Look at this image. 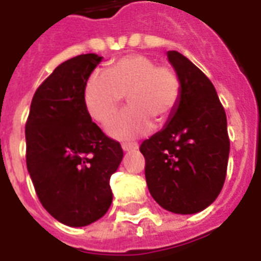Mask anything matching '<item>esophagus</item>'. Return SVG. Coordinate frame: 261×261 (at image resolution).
Wrapping results in <instances>:
<instances>
[{"label": "esophagus", "mask_w": 261, "mask_h": 261, "mask_svg": "<svg viewBox=\"0 0 261 261\" xmlns=\"http://www.w3.org/2000/svg\"><path fill=\"white\" fill-rule=\"evenodd\" d=\"M121 148L124 151H133V149H137L138 148V144L137 142H123L121 144Z\"/></svg>", "instance_id": "34e87169"}]
</instances>
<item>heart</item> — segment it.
I'll list each match as a JSON object with an SVG mask.
<instances>
[{"instance_id":"obj_1","label":"heart","mask_w":261,"mask_h":261,"mask_svg":"<svg viewBox=\"0 0 261 261\" xmlns=\"http://www.w3.org/2000/svg\"><path fill=\"white\" fill-rule=\"evenodd\" d=\"M127 97L128 108L109 121L106 131L117 140H133L168 123L181 100V80L175 69L144 54H128L112 61L105 72H93L84 89L88 113L97 123L113 117Z\"/></svg>"}]
</instances>
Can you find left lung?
I'll list each match as a JSON object with an SVG mask.
<instances>
[{"mask_svg": "<svg viewBox=\"0 0 261 261\" xmlns=\"http://www.w3.org/2000/svg\"><path fill=\"white\" fill-rule=\"evenodd\" d=\"M181 80V100L164 130L142 142L148 190L170 213L194 214L222 190L229 137L213 82L177 51L168 53Z\"/></svg>", "mask_w": 261, "mask_h": 261, "instance_id": "8db88e82", "label": "left lung"}]
</instances>
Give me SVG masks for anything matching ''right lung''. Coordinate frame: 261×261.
Masks as SVG:
<instances>
[{
  "mask_svg": "<svg viewBox=\"0 0 261 261\" xmlns=\"http://www.w3.org/2000/svg\"><path fill=\"white\" fill-rule=\"evenodd\" d=\"M102 57L81 54L60 64L32 99L26 120V165L39 201L68 226L102 218L113 200L110 176L123 149L92 121L84 89Z\"/></svg>",
  "mask_w": 261,
  "mask_h": 261,
  "instance_id": "1",
  "label": "right lung"
}]
</instances>
